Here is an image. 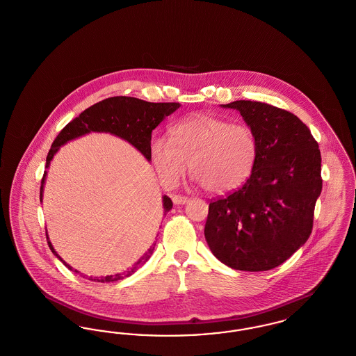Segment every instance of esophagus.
Returning <instances> with one entry per match:
<instances>
[{"label":"esophagus","instance_id":"34e87169","mask_svg":"<svg viewBox=\"0 0 356 356\" xmlns=\"http://www.w3.org/2000/svg\"><path fill=\"white\" fill-rule=\"evenodd\" d=\"M188 197L186 196H181V195H173L172 196V202L175 204H186L188 203Z\"/></svg>","mask_w":356,"mask_h":356}]
</instances>
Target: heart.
Wrapping results in <instances>:
<instances>
[{
  "mask_svg": "<svg viewBox=\"0 0 356 356\" xmlns=\"http://www.w3.org/2000/svg\"><path fill=\"white\" fill-rule=\"evenodd\" d=\"M170 138L153 137L149 153L164 183H176L186 170L207 193L228 195L254 172L259 143L251 127L211 115H196L170 128Z\"/></svg>",
  "mask_w": 356,
  "mask_h": 356,
  "instance_id": "obj_1",
  "label": "heart"
}]
</instances>
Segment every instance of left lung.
<instances>
[{
	"mask_svg": "<svg viewBox=\"0 0 356 356\" xmlns=\"http://www.w3.org/2000/svg\"><path fill=\"white\" fill-rule=\"evenodd\" d=\"M254 129L259 156L247 183L211 200L204 228L221 263L238 271H268L311 235L322 192L321 149L305 122L260 102H229Z\"/></svg>",
	"mask_w": 356,
	"mask_h": 356,
	"instance_id": "1",
	"label": "left lung"
}]
</instances>
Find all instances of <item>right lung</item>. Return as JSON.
<instances>
[{"label": "right lung", "mask_w": 356, "mask_h": 356, "mask_svg": "<svg viewBox=\"0 0 356 356\" xmlns=\"http://www.w3.org/2000/svg\"><path fill=\"white\" fill-rule=\"evenodd\" d=\"M179 106H180L179 102H148L136 97H127V96L109 97L97 102L89 106L88 109H85L83 113H80L79 118L72 120L61 129V132L54 138L49 153L47 156L45 168L49 167L54 153L58 151L61 145H64L69 140H73L79 136L86 135L89 132H109L112 135L119 136L136 147L145 156V159L151 160L149 145H151L153 129L167 116L172 115ZM45 176H47V172H44L42 180H41L40 199H42V188H44ZM172 205L173 204L170 197L164 196L163 197L164 215H167ZM47 240L51 252L56 254L70 271L80 273L73 270L57 254L49 241V237H47ZM153 250L154 247H151L148 252H145L141 259H138V261L129 271L109 275V276H102V277L89 276L88 279L99 283H109V282H118L127 276H131L140 266H143L151 257Z\"/></svg>", "instance_id": "add662e5"}]
</instances>
